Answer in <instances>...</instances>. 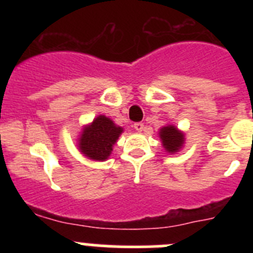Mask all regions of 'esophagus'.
<instances>
[{"label":"esophagus","instance_id":"esophagus-1","mask_svg":"<svg viewBox=\"0 0 253 253\" xmlns=\"http://www.w3.org/2000/svg\"><path fill=\"white\" fill-rule=\"evenodd\" d=\"M134 129L140 133V131H143V129H144V124H143V123H135V124H134Z\"/></svg>","mask_w":253,"mask_h":253}]
</instances>
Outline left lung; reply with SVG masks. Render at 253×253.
<instances>
[{"label":"left lung","mask_w":253,"mask_h":253,"mask_svg":"<svg viewBox=\"0 0 253 253\" xmlns=\"http://www.w3.org/2000/svg\"><path fill=\"white\" fill-rule=\"evenodd\" d=\"M160 138L162 144L169 153H176L184 146L185 135L182 131L178 130L175 125H167L160 130Z\"/></svg>","instance_id":"1"}]
</instances>
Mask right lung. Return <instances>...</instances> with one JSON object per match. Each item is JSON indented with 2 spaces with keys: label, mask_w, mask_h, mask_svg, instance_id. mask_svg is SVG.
Masks as SVG:
<instances>
[{
  "label": "right lung",
  "mask_w": 253,
  "mask_h": 253,
  "mask_svg": "<svg viewBox=\"0 0 253 253\" xmlns=\"http://www.w3.org/2000/svg\"><path fill=\"white\" fill-rule=\"evenodd\" d=\"M122 133V126L115 125L110 118L99 115L91 124L84 126L78 138V148L90 160L105 161L111 154L113 146Z\"/></svg>",
  "instance_id": "add662e5"
}]
</instances>
